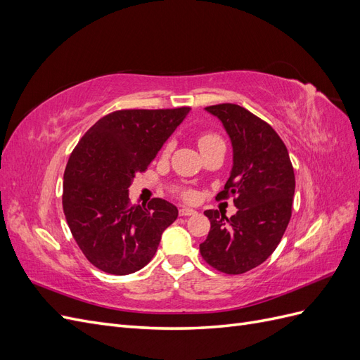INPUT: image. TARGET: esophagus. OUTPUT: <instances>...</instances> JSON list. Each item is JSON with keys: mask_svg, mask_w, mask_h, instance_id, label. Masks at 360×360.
<instances>
[{"mask_svg": "<svg viewBox=\"0 0 360 360\" xmlns=\"http://www.w3.org/2000/svg\"><path fill=\"white\" fill-rule=\"evenodd\" d=\"M179 214L180 216H193V214H197V212H195L193 209H189V207H180Z\"/></svg>", "mask_w": 360, "mask_h": 360, "instance_id": "esophagus-1", "label": "esophagus"}]
</instances>
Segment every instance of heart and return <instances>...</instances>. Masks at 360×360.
<instances>
[{
	"label": "heart",
	"instance_id": "heart-1",
	"mask_svg": "<svg viewBox=\"0 0 360 360\" xmlns=\"http://www.w3.org/2000/svg\"><path fill=\"white\" fill-rule=\"evenodd\" d=\"M197 143H198V147H200L201 153H202V151H205L207 148H210V147H213L216 144H222V139H221L219 135H216L213 132H204V134H201L197 138ZM169 148H171V144H167V147L163 148V155H167L168 151H169ZM180 195H181L184 200H188V201H192V200H195V197H197V193H195L191 189H181Z\"/></svg>",
	"mask_w": 360,
	"mask_h": 360
}]
</instances>
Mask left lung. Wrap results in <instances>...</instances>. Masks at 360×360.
Returning <instances> with one entry per match:
<instances>
[{
	"instance_id": "1",
	"label": "left lung",
	"mask_w": 360,
	"mask_h": 360,
	"mask_svg": "<svg viewBox=\"0 0 360 360\" xmlns=\"http://www.w3.org/2000/svg\"><path fill=\"white\" fill-rule=\"evenodd\" d=\"M221 120L233 144V169L216 200L233 197L237 213L205 210L210 231L200 245L207 264L240 275L274 254L291 217L294 169L274 127L234 103L207 106Z\"/></svg>"
}]
</instances>
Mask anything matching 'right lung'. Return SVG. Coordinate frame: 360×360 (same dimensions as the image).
Instances as JSON below:
<instances>
[{
    "mask_svg": "<svg viewBox=\"0 0 360 360\" xmlns=\"http://www.w3.org/2000/svg\"><path fill=\"white\" fill-rule=\"evenodd\" d=\"M191 111L120 110L96 122L73 148L64 171L63 210L90 263L111 275L143 269L156 254L177 207L160 198L132 204L129 188Z\"/></svg>",
    "mask_w": 360,
    "mask_h": 360,
    "instance_id": "right-lung-1",
    "label": "right lung"
}]
</instances>
